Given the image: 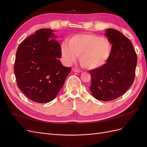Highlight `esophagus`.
Listing matches in <instances>:
<instances>
[{
  "label": "esophagus",
  "instance_id": "1",
  "mask_svg": "<svg viewBox=\"0 0 147 147\" xmlns=\"http://www.w3.org/2000/svg\"><path fill=\"white\" fill-rule=\"evenodd\" d=\"M72 70L74 71V72H82L81 70H80L79 69H78L77 67H73L72 68Z\"/></svg>",
  "mask_w": 147,
  "mask_h": 147
}]
</instances>
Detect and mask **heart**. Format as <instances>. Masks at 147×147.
Here are the masks:
<instances>
[{"label": "heart", "instance_id": "1", "mask_svg": "<svg viewBox=\"0 0 147 147\" xmlns=\"http://www.w3.org/2000/svg\"><path fill=\"white\" fill-rule=\"evenodd\" d=\"M111 44L108 38L91 34L75 35L61 47L62 56L68 64L79 56L80 64L88 70L99 69L104 65L110 55Z\"/></svg>", "mask_w": 147, "mask_h": 147}]
</instances>
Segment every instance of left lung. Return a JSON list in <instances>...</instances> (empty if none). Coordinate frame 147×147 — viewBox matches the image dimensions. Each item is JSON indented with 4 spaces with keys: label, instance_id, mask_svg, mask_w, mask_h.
Instances as JSON below:
<instances>
[{
    "label": "left lung",
    "instance_id": "left-lung-1",
    "mask_svg": "<svg viewBox=\"0 0 147 147\" xmlns=\"http://www.w3.org/2000/svg\"><path fill=\"white\" fill-rule=\"evenodd\" d=\"M111 44L110 55L101 67L90 70V90L95 98L112 100L122 96L134 80L137 57L131 41L113 29L106 30Z\"/></svg>",
    "mask_w": 147,
    "mask_h": 147
}]
</instances>
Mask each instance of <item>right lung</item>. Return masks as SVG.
<instances>
[{"mask_svg":"<svg viewBox=\"0 0 147 147\" xmlns=\"http://www.w3.org/2000/svg\"><path fill=\"white\" fill-rule=\"evenodd\" d=\"M52 29L37 30L17 49L14 73L17 85L29 99L46 103L54 99L71 71L61 64V47Z\"/></svg>","mask_w":147,"mask_h":147,"instance_id":"add662e5","label":"right lung"}]
</instances>
